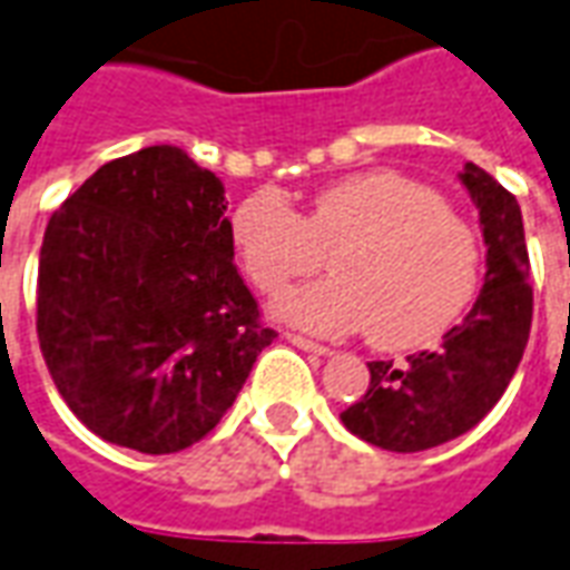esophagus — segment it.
Instances as JSON below:
<instances>
[{
    "mask_svg": "<svg viewBox=\"0 0 570 570\" xmlns=\"http://www.w3.org/2000/svg\"><path fill=\"white\" fill-rule=\"evenodd\" d=\"M285 341L294 343L297 350H304V353H316V356H331L328 346H322V343L309 341V337H304V334H285Z\"/></svg>",
    "mask_w": 570,
    "mask_h": 570,
    "instance_id": "1",
    "label": "esophagus"
}]
</instances>
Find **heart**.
<instances>
[{
  "label": "heart",
  "mask_w": 570,
  "mask_h": 570,
  "mask_svg": "<svg viewBox=\"0 0 570 570\" xmlns=\"http://www.w3.org/2000/svg\"><path fill=\"white\" fill-rule=\"evenodd\" d=\"M229 239L269 294L318 269L331 252L334 276L282 294L273 313L328 337L368 331L383 350L442 337L482 276L475 229L435 189L386 168L318 189L304 214L276 189H257L236 205Z\"/></svg>",
  "instance_id": "heart-1"
}]
</instances>
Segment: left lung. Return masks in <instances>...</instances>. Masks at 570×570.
<instances>
[{
  "label": "left lung",
  "mask_w": 570,
  "mask_h": 570,
  "mask_svg": "<svg viewBox=\"0 0 570 570\" xmlns=\"http://www.w3.org/2000/svg\"><path fill=\"white\" fill-rule=\"evenodd\" d=\"M460 184L479 208L485 239V285L460 325L435 350L405 362H368L371 386L341 414L343 426L383 451L414 454L470 433L498 405L519 368L531 331L522 208L479 165L466 163Z\"/></svg>",
  "instance_id": "left-lung-1"
}]
</instances>
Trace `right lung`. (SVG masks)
Listing matches in <instances>:
<instances>
[{
  "mask_svg": "<svg viewBox=\"0 0 570 570\" xmlns=\"http://www.w3.org/2000/svg\"><path fill=\"white\" fill-rule=\"evenodd\" d=\"M233 254L220 177L171 144L100 165L51 214L36 331L91 433L175 454L220 423L276 337Z\"/></svg>",
  "mask_w": 570,
  "mask_h": 570,
  "instance_id": "1",
  "label": "right lung"
}]
</instances>
